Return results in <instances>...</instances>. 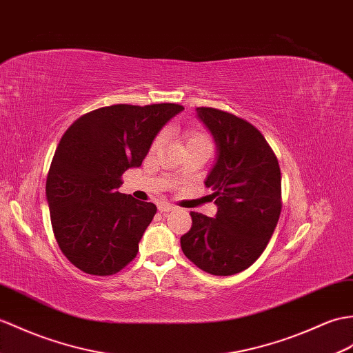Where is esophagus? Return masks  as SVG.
Masks as SVG:
<instances>
[{"label":"esophagus","instance_id":"esophagus-1","mask_svg":"<svg viewBox=\"0 0 353 353\" xmlns=\"http://www.w3.org/2000/svg\"><path fill=\"white\" fill-rule=\"evenodd\" d=\"M158 209H159L161 214H168V212H171V210H176V208L171 206V204H168V203H161Z\"/></svg>","mask_w":353,"mask_h":353}]
</instances>
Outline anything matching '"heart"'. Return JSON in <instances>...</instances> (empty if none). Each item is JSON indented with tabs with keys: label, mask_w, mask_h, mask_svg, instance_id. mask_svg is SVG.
Wrapping results in <instances>:
<instances>
[{
	"label": "heart",
	"mask_w": 353,
	"mask_h": 353,
	"mask_svg": "<svg viewBox=\"0 0 353 353\" xmlns=\"http://www.w3.org/2000/svg\"><path fill=\"white\" fill-rule=\"evenodd\" d=\"M159 143H161V138L158 137L153 141L152 149H157V147L159 145ZM185 144H186V147L188 145H194V144H208V145H210V139L204 132H200V130L191 129V130H188V132L185 134Z\"/></svg>",
	"instance_id": "obj_1"
}]
</instances>
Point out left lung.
I'll list each match as a JSON object with an SVG mask.
<instances>
[{
  "label": "left lung",
  "instance_id": "obj_1",
  "mask_svg": "<svg viewBox=\"0 0 353 353\" xmlns=\"http://www.w3.org/2000/svg\"><path fill=\"white\" fill-rule=\"evenodd\" d=\"M216 144V161L206 185L218 212H191V230L180 237L185 256L212 275H234L256 261L281 214V171L257 128L234 114L196 108Z\"/></svg>",
  "mask_w": 353,
  "mask_h": 353
}]
</instances>
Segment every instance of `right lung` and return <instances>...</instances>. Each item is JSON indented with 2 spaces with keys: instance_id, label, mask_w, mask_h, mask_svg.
Segmentation results:
<instances>
[{
  "instance_id": "add662e5",
  "label": "right lung",
  "mask_w": 353,
  "mask_h": 353,
  "mask_svg": "<svg viewBox=\"0 0 353 353\" xmlns=\"http://www.w3.org/2000/svg\"><path fill=\"white\" fill-rule=\"evenodd\" d=\"M182 110L177 103L103 106L61 137L46 200L61 252L83 272L112 275L135 259L157 206L120 194L121 174L141 165L154 137Z\"/></svg>"
}]
</instances>
